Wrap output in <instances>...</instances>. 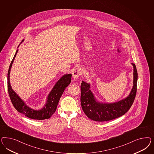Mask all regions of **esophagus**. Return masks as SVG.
<instances>
[{"label": "esophagus", "instance_id": "1", "mask_svg": "<svg viewBox=\"0 0 154 154\" xmlns=\"http://www.w3.org/2000/svg\"><path fill=\"white\" fill-rule=\"evenodd\" d=\"M82 71L81 68H79V67L75 68L72 73V75H73V78L74 80L78 79L79 76L82 75Z\"/></svg>", "mask_w": 154, "mask_h": 154}]
</instances>
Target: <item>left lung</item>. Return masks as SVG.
<instances>
[{
	"label": "left lung",
	"mask_w": 154,
	"mask_h": 154,
	"mask_svg": "<svg viewBox=\"0 0 154 154\" xmlns=\"http://www.w3.org/2000/svg\"><path fill=\"white\" fill-rule=\"evenodd\" d=\"M131 64L134 68L133 88L126 98L117 102H99L90 90V84L82 81L81 86V104L84 113L89 119L100 122L109 121L124 115L129 111L135 99L138 79V73L135 64Z\"/></svg>",
	"instance_id": "1"
}]
</instances>
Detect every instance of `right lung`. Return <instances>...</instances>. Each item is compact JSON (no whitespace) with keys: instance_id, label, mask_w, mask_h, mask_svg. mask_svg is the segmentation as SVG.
<instances>
[{"instance_id":"1","label":"right lung","mask_w":154,"mask_h":154,"mask_svg":"<svg viewBox=\"0 0 154 154\" xmlns=\"http://www.w3.org/2000/svg\"><path fill=\"white\" fill-rule=\"evenodd\" d=\"M18 50L16 52L14 57L10 64L7 76L8 91L11 102L15 108V109L18 112L21 113L25 116L28 117L30 119L38 120L48 119L50 118L56 111L57 106L61 95L64 91L65 88L71 82L72 75L67 74L63 75L60 79L56 82L53 89H52L50 93L48 94L46 103L44 107L38 111L32 109L29 107L28 106H26L23 100L20 98L18 95L12 90L9 82V74L11 68L12 67V65L14 63V58Z\"/></svg>"}]
</instances>
